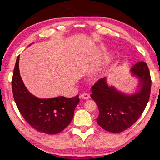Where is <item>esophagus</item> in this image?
Wrapping results in <instances>:
<instances>
[{
  "label": "esophagus",
  "mask_w": 160,
  "mask_h": 160,
  "mask_svg": "<svg viewBox=\"0 0 160 160\" xmlns=\"http://www.w3.org/2000/svg\"><path fill=\"white\" fill-rule=\"evenodd\" d=\"M80 97L83 98V99H84V100H88L90 98V95L87 93H84L80 95Z\"/></svg>",
  "instance_id": "esophagus-1"
}]
</instances>
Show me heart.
Instances as JSON below:
<instances>
[{
  "label": "heart",
  "instance_id": "heart-1",
  "mask_svg": "<svg viewBox=\"0 0 160 160\" xmlns=\"http://www.w3.org/2000/svg\"><path fill=\"white\" fill-rule=\"evenodd\" d=\"M111 60V54H107V55L104 57V59L103 61V66L107 65V64L110 62Z\"/></svg>",
  "mask_w": 160,
  "mask_h": 160
}]
</instances>
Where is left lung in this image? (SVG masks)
I'll list each match as a JSON object with an SVG mask.
<instances>
[{"label":"left lung","instance_id":"8db88e82","mask_svg":"<svg viewBox=\"0 0 160 160\" xmlns=\"http://www.w3.org/2000/svg\"><path fill=\"white\" fill-rule=\"evenodd\" d=\"M131 71L139 78V90L135 94L126 95L109 87L106 78H101L91 87V98L96 101L100 111L97 122L105 131L118 133L127 130L147 107L151 87L147 64L141 61L133 65Z\"/></svg>","mask_w":160,"mask_h":160}]
</instances>
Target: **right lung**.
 Segmentation results:
<instances>
[{"mask_svg":"<svg viewBox=\"0 0 160 160\" xmlns=\"http://www.w3.org/2000/svg\"><path fill=\"white\" fill-rule=\"evenodd\" d=\"M13 99L20 114L31 127L46 134L62 131L73 118L79 96L40 99L27 89L19 71V56L16 59L12 81Z\"/></svg>","mask_w":160,"mask_h":160,"instance_id":"1","label":"right lung"}]
</instances>
